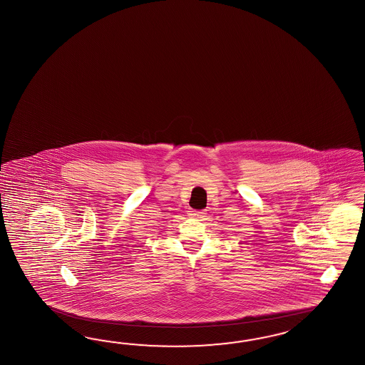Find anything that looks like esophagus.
I'll use <instances>...</instances> for the list:
<instances>
[{
  "mask_svg": "<svg viewBox=\"0 0 365 365\" xmlns=\"http://www.w3.org/2000/svg\"><path fill=\"white\" fill-rule=\"evenodd\" d=\"M188 215L191 216V217H196V219H202V217H205V211H199V210H190L188 211Z\"/></svg>",
  "mask_w": 365,
  "mask_h": 365,
  "instance_id": "obj_1",
  "label": "esophagus"
}]
</instances>
